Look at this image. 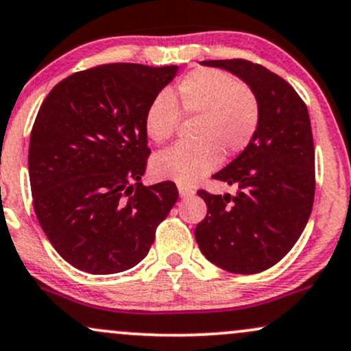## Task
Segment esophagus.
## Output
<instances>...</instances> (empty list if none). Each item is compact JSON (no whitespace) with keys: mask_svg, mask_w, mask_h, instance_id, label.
Wrapping results in <instances>:
<instances>
[{"mask_svg":"<svg viewBox=\"0 0 351 351\" xmlns=\"http://www.w3.org/2000/svg\"><path fill=\"white\" fill-rule=\"evenodd\" d=\"M177 189H179V195L182 197V199H187V197H191L195 193L192 187H189V185H184V184H179L177 185Z\"/></svg>","mask_w":351,"mask_h":351,"instance_id":"34e87169","label":"esophagus"}]
</instances>
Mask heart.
Masks as SVG:
<instances>
[{
  "instance_id": "b5f03b06",
  "label": "heart",
  "mask_w": 351,
  "mask_h": 351,
  "mask_svg": "<svg viewBox=\"0 0 351 351\" xmlns=\"http://www.w3.org/2000/svg\"><path fill=\"white\" fill-rule=\"evenodd\" d=\"M179 113L195 118L192 144H177L152 159L159 179L193 184L212 172L223 158L243 152L256 134L261 106L248 84L217 69H193L174 86L172 98L159 93L144 113V131L162 144L176 134Z\"/></svg>"
}]
</instances>
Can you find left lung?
Here are the masks:
<instances>
[{
  "instance_id": "1",
  "label": "left lung",
  "mask_w": 351,
  "mask_h": 351,
  "mask_svg": "<svg viewBox=\"0 0 351 351\" xmlns=\"http://www.w3.org/2000/svg\"><path fill=\"white\" fill-rule=\"evenodd\" d=\"M245 80L258 95L261 119L250 146L213 179L234 195L200 189L207 217L195 240L210 263L234 274L278 265L306 228L315 195V149L306 103L263 65L245 59L205 60Z\"/></svg>"
}]
</instances>
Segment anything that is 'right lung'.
Listing matches in <instances>:
<instances>
[{
  "instance_id": "1",
  "label": "right lung",
  "mask_w": 351,
  "mask_h": 351,
  "mask_svg": "<svg viewBox=\"0 0 351 351\" xmlns=\"http://www.w3.org/2000/svg\"><path fill=\"white\" fill-rule=\"evenodd\" d=\"M177 65L105 64L64 78L40 105L29 141V180L45 237L65 261L114 274L149 253L174 207L171 180L143 185L144 113Z\"/></svg>"
}]
</instances>
